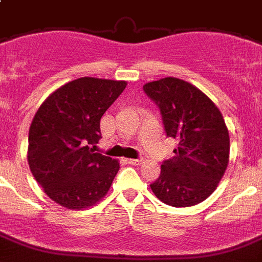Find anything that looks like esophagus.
Returning <instances> with one entry per match:
<instances>
[{
  "mask_svg": "<svg viewBox=\"0 0 262 262\" xmlns=\"http://www.w3.org/2000/svg\"><path fill=\"white\" fill-rule=\"evenodd\" d=\"M126 162L129 163V165H134V166H137V165H141V162H142V159L140 158H128L126 159Z\"/></svg>",
  "mask_w": 262,
  "mask_h": 262,
  "instance_id": "esophagus-1",
  "label": "esophagus"
}]
</instances>
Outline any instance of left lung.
Instances as JSON below:
<instances>
[{
    "label": "left lung",
    "instance_id": "8db88e82",
    "mask_svg": "<svg viewBox=\"0 0 262 262\" xmlns=\"http://www.w3.org/2000/svg\"><path fill=\"white\" fill-rule=\"evenodd\" d=\"M158 105L167 137L178 142L171 159L150 187L172 207H190L206 200L219 185L229 161V133L219 108L199 88L177 77L144 85Z\"/></svg>",
    "mask_w": 262,
    "mask_h": 262
}]
</instances>
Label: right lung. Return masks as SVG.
<instances>
[{"label":"right lung","mask_w":262,"mask_h":262,"mask_svg":"<svg viewBox=\"0 0 262 262\" xmlns=\"http://www.w3.org/2000/svg\"><path fill=\"white\" fill-rule=\"evenodd\" d=\"M126 81L80 77L52 92L36 111L29 130L27 161L50 199L83 210L103 199L120 165L95 153L100 120Z\"/></svg>","instance_id":"1"}]
</instances>
